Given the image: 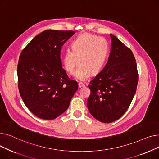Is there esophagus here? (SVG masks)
Listing matches in <instances>:
<instances>
[{"label": "esophagus", "instance_id": "esophagus-1", "mask_svg": "<svg viewBox=\"0 0 159 159\" xmlns=\"http://www.w3.org/2000/svg\"><path fill=\"white\" fill-rule=\"evenodd\" d=\"M78 86H79V88H82V87H84V86H85L84 84H83L82 82H79Z\"/></svg>", "mask_w": 159, "mask_h": 159}]
</instances>
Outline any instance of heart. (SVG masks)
<instances>
[{
	"label": "heart",
	"instance_id": "1",
	"mask_svg": "<svg viewBox=\"0 0 159 159\" xmlns=\"http://www.w3.org/2000/svg\"><path fill=\"white\" fill-rule=\"evenodd\" d=\"M106 40L97 35L84 33L72 44V51L67 49L62 58L64 68L72 73L80 63L73 75L79 80H85L92 73H98L103 67L107 55Z\"/></svg>",
	"mask_w": 159,
	"mask_h": 159
}]
</instances>
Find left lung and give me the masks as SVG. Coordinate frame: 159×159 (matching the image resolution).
<instances>
[{"instance_id":"left-lung-1","label":"left lung","mask_w":159,"mask_h":159,"mask_svg":"<svg viewBox=\"0 0 159 159\" xmlns=\"http://www.w3.org/2000/svg\"><path fill=\"white\" fill-rule=\"evenodd\" d=\"M111 48L102 70L90 81L88 109L100 122L110 123L126 111L134 97L138 71L131 49L110 34Z\"/></svg>"}]
</instances>
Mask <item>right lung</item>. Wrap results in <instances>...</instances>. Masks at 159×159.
Here are the masks:
<instances>
[{"instance_id": "1", "label": "right lung", "mask_w": 159, "mask_h": 159, "mask_svg": "<svg viewBox=\"0 0 159 159\" xmlns=\"http://www.w3.org/2000/svg\"><path fill=\"white\" fill-rule=\"evenodd\" d=\"M75 33L48 30L33 39L19 57L17 67L20 97L37 117L53 120L68 109L78 89L62 68L61 49Z\"/></svg>"}]
</instances>
